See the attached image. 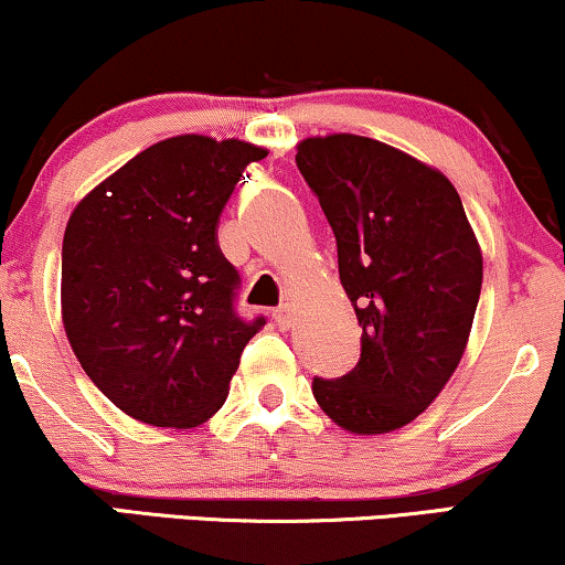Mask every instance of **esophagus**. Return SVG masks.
<instances>
[{
	"label": "esophagus",
	"mask_w": 565,
	"mask_h": 565,
	"mask_svg": "<svg viewBox=\"0 0 565 565\" xmlns=\"http://www.w3.org/2000/svg\"><path fill=\"white\" fill-rule=\"evenodd\" d=\"M271 319H275V324L280 327V330H290V324H294V311H290V306H280V309L271 311Z\"/></svg>",
	"instance_id": "34e87169"
}]
</instances>
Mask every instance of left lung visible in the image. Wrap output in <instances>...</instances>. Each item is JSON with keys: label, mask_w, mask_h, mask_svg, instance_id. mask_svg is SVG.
Wrapping results in <instances>:
<instances>
[{"label": "left lung", "mask_w": 565, "mask_h": 565, "mask_svg": "<svg viewBox=\"0 0 565 565\" xmlns=\"http://www.w3.org/2000/svg\"><path fill=\"white\" fill-rule=\"evenodd\" d=\"M296 164L338 243L361 327L359 364L315 377L327 416L356 435L414 422L456 372L482 290V250L443 172L374 138L298 143Z\"/></svg>", "instance_id": "left-lung-1"}]
</instances>
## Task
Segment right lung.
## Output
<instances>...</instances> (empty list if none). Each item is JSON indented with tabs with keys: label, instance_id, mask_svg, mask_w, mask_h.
I'll list each match as a JSON object with an SVG mask.
<instances>
[{
	"label": "right lung",
	"instance_id": "obj_1",
	"mask_svg": "<svg viewBox=\"0 0 565 565\" xmlns=\"http://www.w3.org/2000/svg\"><path fill=\"white\" fill-rule=\"evenodd\" d=\"M267 151L178 136L122 164L75 206L62 241V322L90 382L151 427L217 414L243 348L241 275L217 243L243 170Z\"/></svg>",
	"mask_w": 565,
	"mask_h": 565
}]
</instances>
